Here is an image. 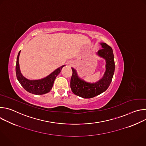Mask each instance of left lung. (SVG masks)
I'll use <instances>...</instances> for the list:
<instances>
[{"label": "left lung", "instance_id": "obj_1", "mask_svg": "<svg viewBox=\"0 0 146 146\" xmlns=\"http://www.w3.org/2000/svg\"><path fill=\"white\" fill-rule=\"evenodd\" d=\"M102 48L98 54L106 59V72L103 77L95 83L88 82L78 77L76 70L72 68L70 88L74 94L83 98H94L105 92L109 87L114 73L115 64L113 50L106 43H101Z\"/></svg>", "mask_w": 146, "mask_h": 146}]
</instances>
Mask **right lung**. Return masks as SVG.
<instances>
[{
	"instance_id": "right-lung-1",
	"label": "right lung",
	"mask_w": 146,
	"mask_h": 146,
	"mask_svg": "<svg viewBox=\"0 0 146 146\" xmlns=\"http://www.w3.org/2000/svg\"><path fill=\"white\" fill-rule=\"evenodd\" d=\"M19 54L20 51L19 52L17 58L15 72L17 78L21 85L23 86V87L27 91L33 94L43 95L49 92L53 86L54 82L55 80V78L59 74L62 68L65 65H63L61 67L58 68L51 74H50L49 76H48L44 78L36 80H28L24 77L22 75V74L21 73L18 62Z\"/></svg>"
}]
</instances>
